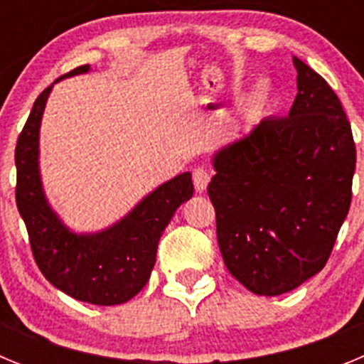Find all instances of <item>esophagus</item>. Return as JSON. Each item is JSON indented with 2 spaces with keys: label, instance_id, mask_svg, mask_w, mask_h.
I'll return each mask as SVG.
<instances>
[{
  "label": "esophagus",
  "instance_id": "34e87169",
  "mask_svg": "<svg viewBox=\"0 0 364 364\" xmlns=\"http://www.w3.org/2000/svg\"><path fill=\"white\" fill-rule=\"evenodd\" d=\"M210 180H211V175L205 171L204 167H197V169L193 171V184H195V189H197L198 193L205 191V188H208V184H210Z\"/></svg>",
  "mask_w": 364,
  "mask_h": 364
}]
</instances>
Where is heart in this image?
Listing matches in <instances>:
<instances>
[{"instance_id":"heart-1","label":"heart","mask_w":364,"mask_h":364,"mask_svg":"<svg viewBox=\"0 0 364 364\" xmlns=\"http://www.w3.org/2000/svg\"><path fill=\"white\" fill-rule=\"evenodd\" d=\"M269 91H272V85H269L268 80H257L255 85H253V100H255L257 104H264L269 96Z\"/></svg>"}]
</instances>
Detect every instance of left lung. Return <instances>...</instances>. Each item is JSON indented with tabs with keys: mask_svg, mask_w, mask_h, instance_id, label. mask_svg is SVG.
I'll use <instances>...</instances> for the list:
<instances>
[{
	"mask_svg": "<svg viewBox=\"0 0 364 364\" xmlns=\"http://www.w3.org/2000/svg\"><path fill=\"white\" fill-rule=\"evenodd\" d=\"M297 96L211 156L208 193L224 264L250 291L275 297L321 272L352 200L355 144L339 98L294 56Z\"/></svg>",
	"mask_w": 364,
	"mask_h": 364,
	"instance_id": "left-lung-1",
	"label": "left lung"
}]
</instances>
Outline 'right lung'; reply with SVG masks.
I'll use <instances>...</instances> for the list:
<instances>
[{"label": "right lung", "instance_id": "right-lung-1", "mask_svg": "<svg viewBox=\"0 0 364 364\" xmlns=\"http://www.w3.org/2000/svg\"><path fill=\"white\" fill-rule=\"evenodd\" d=\"M91 70L82 65L56 82ZM53 85L34 102L16 146V204L45 279L76 301L114 306L147 284L162 231L193 197L191 173H180L142 198L127 215L98 231H74L54 211L40 171V127Z\"/></svg>", "mask_w": 364, "mask_h": 364}]
</instances>
